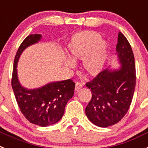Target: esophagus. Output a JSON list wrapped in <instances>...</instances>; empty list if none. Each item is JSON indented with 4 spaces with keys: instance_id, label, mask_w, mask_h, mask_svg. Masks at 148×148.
<instances>
[{
    "instance_id": "obj_1",
    "label": "esophagus",
    "mask_w": 148,
    "mask_h": 148,
    "mask_svg": "<svg viewBox=\"0 0 148 148\" xmlns=\"http://www.w3.org/2000/svg\"><path fill=\"white\" fill-rule=\"evenodd\" d=\"M82 87H83V84H82V83H79V82H76V83H75V91H79Z\"/></svg>"
}]
</instances>
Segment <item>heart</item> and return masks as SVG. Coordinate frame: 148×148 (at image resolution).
<instances>
[{
    "instance_id": "heart-1",
    "label": "heart",
    "mask_w": 148,
    "mask_h": 148,
    "mask_svg": "<svg viewBox=\"0 0 148 148\" xmlns=\"http://www.w3.org/2000/svg\"><path fill=\"white\" fill-rule=\"evenodd\" d=\"M101 35L95 32H79L73 36L67 45L69 58L73 62L83 61L82 70L90 76L99 75L105 64L108 44L101 40ZM70 60L64 59L66 67H73Z\"/></svg>"
}]
</instances>
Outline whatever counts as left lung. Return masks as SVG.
Returning a JSON list of instances; mask_svg holds the SVG:
<instances>
[{"instance_id":"1","label":"left lung","mask_w":148,"mask_h":148,"mask_svg":"<svg viewBox=\"0 0 148 148\" xmlns=\"http://www.w3.org/2000/svg\"><path fill=\"white\" fill-rule=\"evenodd\" d=\"M116 55L121 67L106 69L86 84L92 99L85 109L92 124L108 127L118 123L130 108L136 86L135 60L127 39L119 32Z\"/></svg>"}]
</instances>
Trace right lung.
Masks as SVG:
<instances>
[{
  "instance_id": "1",
  "label": "right lung",
  "mask_w": 148,
  "mask_h": 148,
  "mask_svg": "<svg viewBox=\"0 0 148 148\" xmlns=\"http://www.w3.org/2000/svg\"><path fill=\"white\" fill-rule=\"evenodd\" d=\"M42 36L32 34L18 48L14 60L12 87L21 113L29 122L40 127L54 125L64 113L65 106L74 94L75 83L71 79L50 82L39 88L27 89L19 82L17 64L23 50L38 43Z\"/></svg>"
}]
</instances>
